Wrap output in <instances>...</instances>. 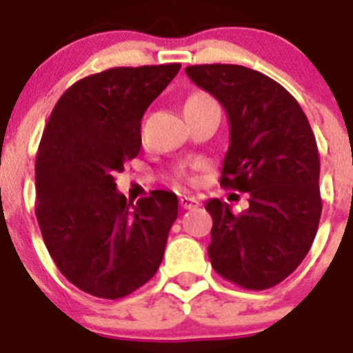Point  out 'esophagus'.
<instances>
[{
  "instance_id": "1",
  "label": "esophagus",
  "mask_w": 353,
  "mask_h": 353,
  "mask_svg": "<svg viewBox=\"0 0 353 353\" xmlns=\"http://www.w3.org/2000/svg\"><path fill=\"white\" fill-rule=\"evenodd\" d=\"M180 207H182L183 210H192V208L199 207V199L191 198V196H182V198H180Z\"/></svg>"
}]
</instances>
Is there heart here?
I'll return each mask as SVG.
<instances>
[{"instance_id":"b5f03b06","label":"heart","mask_w":353,"mask_h":353,"mask_svg":"<svg viewBox=\"0 0 353 353\" xmlns=\"http://www.w3.org/2000/svg\"><path fill=\"white\" fill-rule=\"evenodd\" d=\"M217 108L215 101L208 95L207 92H201V90H196V92H191L185 97L183 101V113H196V111H205V109ZM176 180L179 182H192V176L187 171L180 170L176 173Z\"/></svg>"}]
</instances>
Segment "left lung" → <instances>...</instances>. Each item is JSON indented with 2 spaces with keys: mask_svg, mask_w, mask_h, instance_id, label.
I'll use <instances>...</instances> for the list:
<instances>
[{
  "mask_svg": "<svg viewBox=\"0 0 353 353\" xmlns=\"http://www.w3.org/2000/svg\"><path fill=\"white\" fill-rule=\"evenodd\" d=\"M185 74L228 113L221 185L249 192V208L239 215L221 199L205 205L214 221L212 267L240 288H272L304 260L322 215L320 155L310 121L292 93L252 68L191 65Z\"/></svg>",
  "mask_w": 353,
  "mask_h": 353,
  "instance_id": "obj_1",
  "label": "left lung"
}]
</instances>
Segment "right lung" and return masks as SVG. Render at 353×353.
<instances>
[{
  "mask_svg": "<svg viewBox=\"0 0 353 353\" xmlns=\"http://www.w3.org/2000/svg\"><path fill=\"white\" fill-rule=\"evenodd\" d=\"M180 63L114 67L74 83L56 102L35 161V214L56 267L93 297L121 299L157 272L176 194L138 203L114 176L141 148V118Z\"/></svg>",
  "mask_w": 353,
  "mask_h": 353,
  "instance_id": "obj_1",
  "label": "right lung"
}]
</instances>
